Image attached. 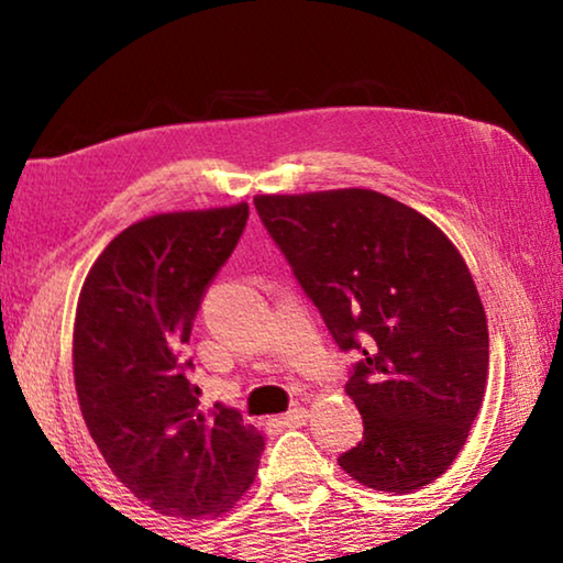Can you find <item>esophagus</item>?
Instances as JSON below:
<instances>
[{"label":"esophagus","instance_id":"obj_1","mask_svg":"<svg viewBox=\"0 0 563 563\" xmlns=\"http://www.w3.org/2000/svg\"><path fill=\"white\" fill-rule=\"evenodd\" d=\"M307 418H310V412H307L305 407H291V410L284 412L279 420L284 422V426H289V428H299V426H305Z\"/></svg>","mask_w":563,"mask_h":563}]
</instances>
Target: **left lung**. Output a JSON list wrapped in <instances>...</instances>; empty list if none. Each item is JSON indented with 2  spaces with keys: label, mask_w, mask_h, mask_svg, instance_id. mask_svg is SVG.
I'll return each mask as SVG.
<instances>
[{
  "label": "left lung",
  "mask_w": 563,
  "mask_h": 563,
  "mask_svg": "<svg viewBox=\"0 0 563 563\" xmlns=\"http://www.w3.org/2000/svg\"><path fill=\"white\" fill-rule=\"evenodd\" d=\"M253 205L341 351L364 441L338 464L368 489L435 482L464 449L489 372L487 314L435 222L374 189L256 195Z\"/></svg>",
  "instance_id": "obj_1"
}]
</instances>
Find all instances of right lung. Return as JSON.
<instances>
[{
  "label": "right lung",
  "mask_w": 563,
  "mask_h": 563,
  "mask_svg": "<svg viewBox=\"0 0 563 563\" xmlns=\"http://www.w3.org/2000/svg\"><path fill=\"white\" fill-rule=\"evenodd\" d=\"M245 220V202L137 220L99 253L76 305L74 384L91 441L168 518H220L249 492L264 451V433L233 407H199L181 358Z\"/></svg>",
  "instance_id": "add662e5"
}]
</instances>
